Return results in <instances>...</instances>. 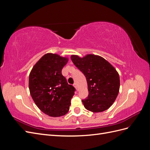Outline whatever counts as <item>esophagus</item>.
Masks as SVG:
<instances>
[{"instance_id": "esophagus-1", "label": "esophagus", "mask_w": 150, "mask_h": 150, "mask_svg": "<svg viewBox=\"0 0 150 150\" xmlns=\"http://www.w3.org/2000/svg\"><path fill=\"white\" fill-rule=\"evenodd\" d=\"M74 86L75 88H76L77 90H78V86H77V84H76V83L74 84Z\"/></svg>"}]
</instances>
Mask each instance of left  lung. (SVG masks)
Instances as JSON below:
<instances>
[{
  "instance_id": "8db88e82",
  "label": "left lung",
  "mask_w": 150,
  "mask_h": 150,
  "mask_svg": "<svg viewBox=\"0 0 150 150\" xmlns=\"http://www.w3.org/2000/svg\"><path fill=\"white\" fill-rule=\"evenodd\" d=\"M71 58L87 81L89 94L82 100L84 108L94 112L108 110L119 93L120 76L115 68L102 57L94 54L83 58L72 55Z\"/></svg>"
}]
</instances>
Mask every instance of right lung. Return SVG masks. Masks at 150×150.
Segmentation results:
<instances>
[{"mask_svg":"<svg viewBox=\"0 0 150 150\" xmlns=\"http://www.w3.org/2000/svg\"><path fill=\"white\" fill-rule=\"evenodd\" d=\"M67 61L66 57L47 53L30 72L29 88L32 98L39 110L49 116H64L69 110L76 89L62 74Z\"/></svg>","mask_w":150,"mask_h":150,"instance_id":"right-lung-1","label":"right lung"}]
</instances>
